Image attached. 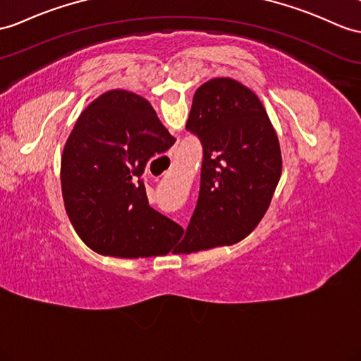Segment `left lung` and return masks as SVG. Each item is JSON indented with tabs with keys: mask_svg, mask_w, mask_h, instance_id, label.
I'll return each mask as SVG.
<instances>
[{
	"mask_svg": "<svg viewBox=\"0 0 361 361\" xmlns=\"http://www.w3.org/2000/svg\"><path fill=\"white\" fill-rule=\"evenodd\" d=\"M185 128L204 150L197 205L176 254L230 247L250 235L282 176L279 137L257 94L213 78L192 98Z\"/></svg>",
	"mask_w": 361,
	"mask_h": 361,
	"instance_id": "left-lung-1",
	"label": "left lung"
}]
</instances>
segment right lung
<instances>
[{
	"label": "right lung",
	"instance_id": "right-lung-1",
	"mask_svg": "<svg viewBox=\"0 0 361 361\" xmlns=\"http://www.w3.org/2000/svg\"><path fill=\"white\" fill-rule=\"evenodd\" d=\"M173 142L150 102L133 92L109 90L87 105L61 156V190L90 250L119 259L171 251L182 228L148 205L140 176Z\"/></svg>",
	"mask_w": 361,
	"mask_h": 361
}]
</instances>
